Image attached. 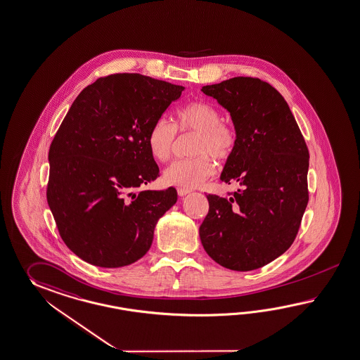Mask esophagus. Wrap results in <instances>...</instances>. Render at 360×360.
Segmentation results:
<instances>
[{
  "label": "esophagus",
  "mask_w": 360,
  "mask_h": 360,
  "mask_svg": "<svg viewBox=\"0 0 360 360\" xmlns=\"http://www.w3.org/2000/svg\"><path fill=\"white\" fill-rule=\"evenodd\" d=\"M176 193L179 196H184V195H187V193H191L188 188H182V187H179L178 190H176Z\"/></svg>",
  "instance_id": "esophagus-1"
}]
</instances>
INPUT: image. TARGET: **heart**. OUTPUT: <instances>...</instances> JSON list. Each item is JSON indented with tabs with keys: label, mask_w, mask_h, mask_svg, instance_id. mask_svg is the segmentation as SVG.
<instances>
[{
	"label": "heart",
	"mask_w": 360,
	"mask_h": 360,
	"mask_svg": "<svg viewBox=\"0 0 360 360\" xmlns=\"http://www.w3.org/2000/svg\"><path fill=\"white\" fill-rule=\"evenodd\" d=\"M176 131L195 132L190 149L195 156L176 160L164 170L162 179L169 186L199 187L214 174L216 167L211 156L226 161L237 149V127L221 120L219 109L204 100H193L181 106L176 112L174 124L165 118L152 123L147 134V146L156 161L165 162L173 156Z\"/></svg>",
	"instance_id": "b5f03b06"
}]
</instances>
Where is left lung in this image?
I'll return each mask as SVG.
<instances>
[{"label": "left lung", "mask_w": 360, "mask_h": 360, "mask_svg": "<svg viewBox=\"0 0 360 360\" xmlns=\"http://www.w3.org/2000/svg\"><path fill=\"white\" fill-rule=\"evenodd\" d=\"M202 91L228 109L237 127V149L221 181L239 187L225 198L207 195L200 240L219 265L254 271L283 254L298 234L309 198L307 144L288 103L269 83L236 77Z\"/></svg>", "instance_id": "obj_1"}]
</instances>
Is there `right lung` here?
<instances>
[{
  "label": "right lung",
  "instance_id": "1",
  "mask_svg": "<svg viewBox=\"0 0 360 360\" xmlns=\"http://www.w3.org/2000/svg\"><path fill=\"white\" fill-rule=\"evenodd\" d=\"M184 87L141 74L103 77L80 92L49 148L46 200L65 245L120 268L147 254L176 190H143L160 169L147 134Z\"/></svg>",
  "mask_w": 360,
  "mask_h": 360
}]
</instances>
